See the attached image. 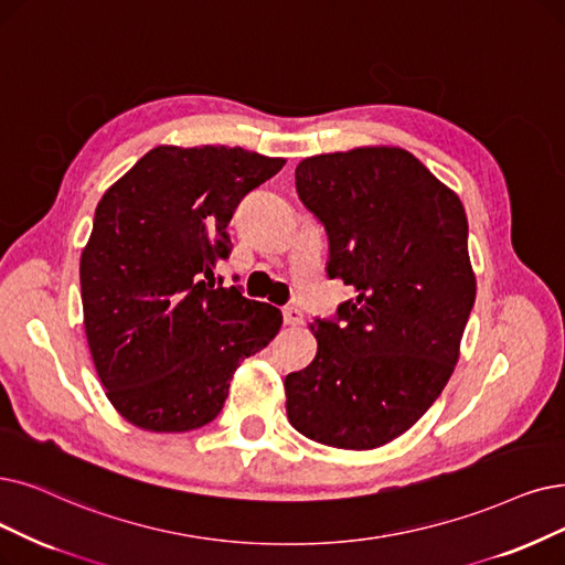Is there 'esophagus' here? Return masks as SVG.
<instances>
[{
    "instance_id": "1",
    "label": "esophagus",
    "mask_w": 565,
    "mask_h": 565,
    "mask_svg": "<svg viewBox=\"0 0 565 565\" xmlns=\"http://www.w3.org/2000/svg\"><path fill=\"white\" fill-rule=\"evenodd\" d=\"M282 315H285V324H289V327H301L303 324V312L297 306H287L282 310Z\"/></svg>"
}]
</instances>
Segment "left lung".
Here are the masks:
<instances>
[{"instance_id":"1","label":"left lung","mask_w":565,"mask_h":565,"mask_svg":"<svg viewBox=\"0 0 565 565\" xmlns=\"http://www.w3.org/2000/svg\"><path fill=\"white\" fill-rule=\"evenodd\" d=\"M297 192L329 236V278L354 299L315 320L318 354L285 377L289 424L338 449L392 443L452 375L476 303L461 199L394 146L306 157Z\"/></svg>"}]
</instances>
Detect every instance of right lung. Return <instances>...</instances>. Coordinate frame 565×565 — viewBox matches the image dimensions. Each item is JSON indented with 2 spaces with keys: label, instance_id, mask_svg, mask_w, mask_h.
<instances>
[{
  "label": "right lung",
  "instance_id": "add662e5",
  "mask_svg": "<svg viewBox=\"0 0 565 565\" xmlns=\"http://www.w3.org/2000/svg\"><path fill=\"white\" fill-rule=\"evenodd\" d=\"M282 167L243 148L157 146L104 192L81 255L83 324L129 424L183 434L213 422L241 361L280 331L276 306L215 285L213 268L230 259L241 199Z\"/></svg>",
  "mask_w": 565,
  "mask_h": 565
}]
</instances>
